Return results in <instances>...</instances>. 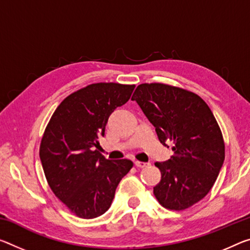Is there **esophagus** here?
<instances>
[{
  "label": "esophagus",
  "mask_w": 250,
  "mask_h": 250,
  "mask_svg": "<svg viewBox=\"0 0 250 250\" xmlns=\"http://www.w3.org/2000/svg\"><path fill=\"white\" fill-rule=\"evenodd\" d=\"M149 164L148 162H142V161H134V166H136L137 168H145L148 166Z\"/></svg>",
  "instance_id": "obj_1"
}]
</instances>
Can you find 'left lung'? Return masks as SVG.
<instances>
[{
    "label": "left lung",
    "mask_w": 250,
    "mask_h": 250,
    "mask_svg": "<svg viewBox=\"0 0 250 250\" xmlns=\"http://www.w3.org/2000/svg\"><path fill=\"white\" fill-rule=\"evenodd\" d=\"M131 100L148 118L173 156L156 162L161 180L153 193L165 208L184 210L210 191L225 160L220 128L207 104L190 91L162 83L137 86Z\"/></svg>",
    "instance_id": "obj_1"
}]
</instances>
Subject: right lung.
Segmentation results:
<instances>
[{
    "label": "right lung",
    "instance_id": "obj_1",
    "mask_svg": "<svg viewBox=\"0 0 250 250\" xmlns=\"http://www.w3.org/2000/svg\"><path fill=\"white\" fill-rule=\"evenodd\" d=\"M134 85L94 83L63 100L43 134L40 159L54 195L74 215L92 219L108 210L119 182L132 168L97 149L110 114L131 97Z\"/></svg>",
    "mask_w": 250,
    "mask_h": 250
}]
</instances>
